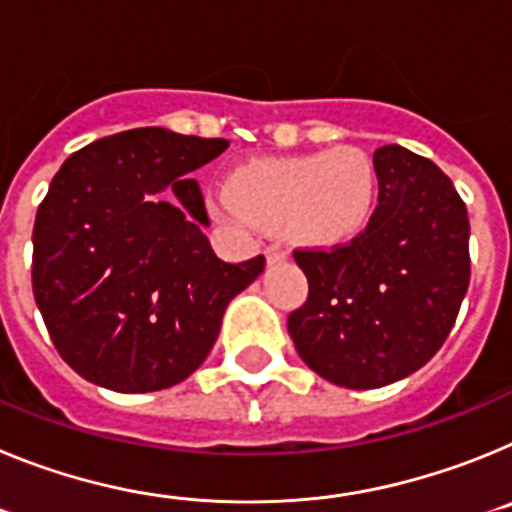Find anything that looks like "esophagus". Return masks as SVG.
I'll use <instances>...</instances> for the list:
<instances>
[{
  "mask_svg": "<svg viewBox=\"0 0 512 512\" xmlns=\"http://www.w3.org/2000/svg\"><path fill=\"white\" fill-rule=\"evenodd\" d=\"M289 256L287 248L282 246V243H271V246H266V261L269 264H277V261H284Z\"/></svg>",
  "mask_w": 512,
  "mask_h": 512,
  "instance_id": "obj_1",
  "label": "esophagus"
}]
</instances>
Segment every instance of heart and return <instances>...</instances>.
<instances>
[{"instance_id":"heart-1","label":"heart","mask_w":512,"mask_h":512,"mask_svg":"<svg viewBox=\"0 0 512 512\" xmlns=\"http://www.w3.org/2000/svg\"><path fill=\"white\" fill-rule=\"evenodd\" d=\"M233 205L259 225H287L295 238L333 246L364 233L377 210L379 179L359 148L264 158L235 171Z\"/></svg>"}]
</instances>
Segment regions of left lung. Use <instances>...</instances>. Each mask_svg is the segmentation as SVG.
Wrapping results in <instances>:
<instances>
[{
	"mask_svg": "<svg viewBox=\"0 0 512 512\" xmlns=\"http://www.w3.org/2000/svg\"><path fill=\"white\" fill-rule=\"evenodd\" d=\"M379 205L346 246L295 251L310 292L289 315L300 359L348 390L384 387L436 356L469 287V215L433 161L374 151Z\"/></svg>",
	"mask_w": 512,
	"mask_h": 512,
	"instance_id": "obj_1",
	"label": "left lung"
}]
</instances>
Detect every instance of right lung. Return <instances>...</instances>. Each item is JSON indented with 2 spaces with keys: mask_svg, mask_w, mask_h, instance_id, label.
Listing matches in <instances>:
<instances>
[{
  "mask_svg": "<svg viewBox=\"0 0 512 512\" xmlns=\"http://www.w3.org/2000/svg\"><path fill=\"white\" fill-rule=\"evenodd\" d=\"M223 138L138 128L94 140L53 176L33 228V295L66 364L115 392L184 382L215 346L225 307L266 259L215 256L192 171Z\"/></svg>",
  "mask_w": 512,
  "mask_h": 512,
  "instance_id": "right-lung-1",
  "label": "right lung"
}]
</instances>
